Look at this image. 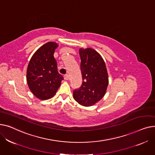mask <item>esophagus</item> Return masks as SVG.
<instances>
[{
    "label": "esophagus",
    "mask_w": 155,
    "mask_h": 155,
    "mask_svg": "<svg viewBox=\"0 0 155 155\" xmlns=\"http://www.w3.org/2000/svg\"><path fill=\"white\" fill-rule=\"evenodd\" d=\"M64 79H65V80H69V75H68V74H66V75H64Z\"/></svg>",
    "instance_id": "obj_1"
}]
</instances>
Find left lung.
Returning <instances> with one entry per match:
<instances>
[{
  "label": "left lung",
  "instance_id": "1",
  "mask_svg": "<svg viewBox=\"0 0 155 155\" xmlns=\"http://www.w3.org/2000/svg\"><path fill=\"white\" fill-rule=\"evenodd\" d=\"M81 69L83 84L73 92V97L79 104L91 106L101 100L109 84L106 64L94 49L80 48Z\"/></svg>",
  "mask_w": 155,
  "mask_h": 155
}]
</instances>
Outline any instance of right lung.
<instances>
[{
  "label": "right lung",
  "instance_id": "obj_1",
  "mask_svg": "<svg viewBox=\"0 0 155 155\" xmlns=\"http://www.w3.org/2000/svg\"><path fill=\"white\" fill-rule=\"evenodd\" d=\"M58 45L54 42L42 45L34 52L27 66V84L32 94L41 100H47L55 95L64 79L54 57Z\"/></svg>",
  "mask_w": 155,
  "mask_h": 155
}]
</instances>
